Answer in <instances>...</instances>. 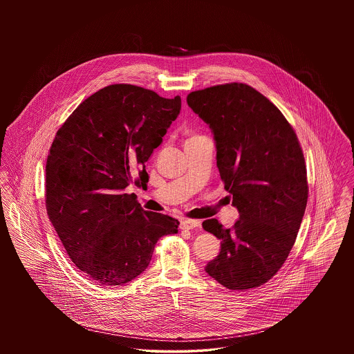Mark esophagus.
Instances as JSON below:
<instances>
[{
    "label": "esophagus",
    "instance_id": "esophagus-1",
    "mask_svg": "<svg viewBox=\"0 0 354 354\" xmlns=\"http://www.w3.org/2000/svg\"><path fill=\"white\" fill-rule=\"evenodd\" d=\"M198 227H201V221L198 220L183 219L180 221L182 230H195Z\"/></svg>",
    "mask_w": 354,
    "mask_h": 354
}]
</instances>
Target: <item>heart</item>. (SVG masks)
Segmentation results:
<instances>
[{
  "label": "heart",
  "mask_w": 354,
  "mask_h": 354,
  "mask_svg": "<svg viewBox=\"0 0 354 354\" xmlns=\"http://www.w3.org/2000/svg\"><path fill=\"white\" fill-rule=\"evenodd\" d=\"M189 139H191V138H189Z\"/></svg>",
  "instance_id": "obj_1"
}]
</instances>
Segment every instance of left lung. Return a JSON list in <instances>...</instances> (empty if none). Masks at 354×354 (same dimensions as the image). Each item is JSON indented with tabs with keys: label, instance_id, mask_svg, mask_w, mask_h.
Segmentation results:
<instances>
[{
	"label": "left lung",
	"instance_id": "8db88e82",
	"mask_svg": "<svg viewBox=\"0 0 354 354\" xmlns=\"http://www.w3.org/2000/svg\"><path fill=\"white\" fill-rule=\"evenodd\" d=\"M187 103L214 134L220 178L240 214L232 228L216 219L203 221L221 240L205 272L232 290L263 286L283 267L308 202L297 135L281 111L248 84L192 91Z\"/></svg>",
	"mask_w": 354,
	"mask_h": 354
}]
</instances>
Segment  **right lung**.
<instances>
[{
	"instance_id": "1",
	"label": "right lung",
	"mask_w": 354,
	"mask_h": 354,
	"mask_svg": "<svg viewBox=\"0 0 354 354\" xmlns=\"http://www.w3.org/2000/svg\"><path fill=\"white\" fill-rule=\"evenodd\" d=\"M182 107L134 84H110L84 100L57 131L45 199L75 267L98 286H123L146 270L156 241L179 221L145 211L124 188L146 187V162Z\"/></svg>"
}]
</instances>
